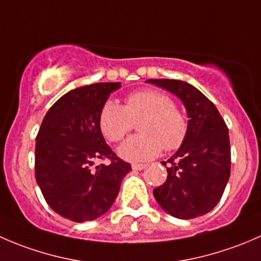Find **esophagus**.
Listing matches in <instances>:
<instances>
[{
	"label": "esophagus",
	"mask_w": 261,
	"mask_h": 261,
	"mask_svg": "<svg viewBox=\"0 0 261 261\" xmlns=\"http://www.w3.org/2000/svg\"><path fill=\"white\" fill-rule=\"evenodd\" d=\"M133 170H143L146 168V164H133Z\"/></svg>",
	"instance_id": "34e87169"
}]
</instances>
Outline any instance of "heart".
Here are the masks:
<instances>
[{"label":"heart","mask_w":261,"mask_h":261,"mask_svg":"<svg viewBox=\"0 0 261 261\" xmlns=\"http://www.w3.org/2000/svg\"><path fill=\"white\" fill-rule=\"evenodd\" d=\"M141 134L131 136L117 152L128 162H144L165 150L178 149L188 131V122L172 98L155 89H141L128 94L125 105L109 99L98 116V126L105 138L111 143L122 140L139 122Z\"/></svg>","instance_id":"1"}]
</instances>
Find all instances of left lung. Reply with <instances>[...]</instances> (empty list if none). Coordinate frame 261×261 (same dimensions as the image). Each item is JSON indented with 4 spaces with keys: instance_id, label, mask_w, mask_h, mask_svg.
Here are the masks:
<instances>
[{
    "instance_id": "left-lung-1",
    "label": "left lung",
    "mask_w": 261,
    "mask_h": 261,
    "mask_svg": "<svg viewBox=\"0 0 261 261\" xmlns=\"http://www.w3.org/2000/svg\"><path fill=\"white\" fill-rule=\"evenodd\" d=\"M180 99L188 116L183 144L163 162L168 177L154 189L159 206L173 217L189 220L216 207L231 169L228 128L215 105L192 84L178 80H147Z\"/></svg>"
}]
</instances>
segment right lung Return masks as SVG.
<instances>
[{
    "mask_svg": "<svg viewBox=\"0 0 261 261\" xmlns=\"http://www.w3.org/2000/svg\"><path fill=\"white\" fill-rule=\"evenodd\" d=\"M120 87V82H106L68 92L50 107L36 136V183L50 208L74 222L109 211L131 170L107 145L98 126L102 106ZM105 157L112 160L109 166L91 168Z\"/></svg>",
    "mask_w": 261,
    "mask_h": 261,
    "instance_id": "add662e5",
    "label": "right lung"
}]
</instances>
